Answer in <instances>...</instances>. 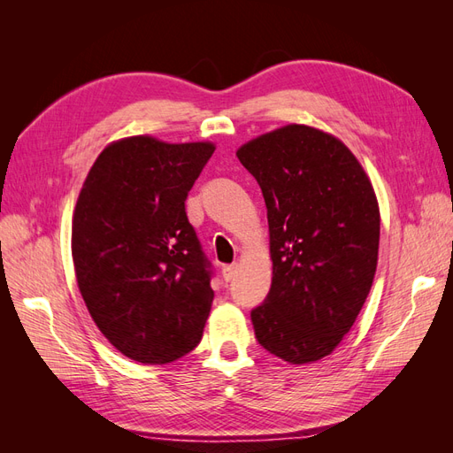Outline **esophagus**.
Here are the masks:
<instances>
[{
    "label": "esophagus",
    "instance_id": "esophagus-1",
    "mask_svg": "<svg viewBox=\"0 0 453 453\" xmlns=\"http://www.w3.org/2000/svg\"><path fill=\"white\" fill-rule=\"evenodd\" d=\"M236 270H238V266L236 265H232V266H225L223 268V280L225 281H232V280H234V276H236Z\"/></svg>",
    "mask_w": 453,
    "mask_h": 453
}]
</instances>
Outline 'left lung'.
<instances>
[{
	"label": "left lung",
	"mask_w": 453,
	"mask_h": 453,
	"mask_svg": "<svg viewBox=\"0 0 453 453\" xmlns=\"http://www.w3.org/2000/svg\"><path fill=\"white\" fill-rule=\"evenodd\" d=\"M236 155L268 210L272 285L251 311L258 344L291 365L331 355L374 281L380 205L361 162L336 135L287 125Z\"/></svg>",
	"instance_id": "obj_1"
}]
</instances>
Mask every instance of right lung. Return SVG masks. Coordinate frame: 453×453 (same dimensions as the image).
Masks as SVG:
<instances>
[{"label":"right lung","mask_w":453,"mask_h":453,"mask_svg":"<svg viewBox=\"0 0 453 453\" xmlns=\"http://www.w3.org/2000/svg\"><path fill=\"white\" fill-rule=\"evenodd\" d=\"M215 143L130 135L92 164L72 219L81 296L122 355L166 365L202 340L213 289L185 200Z\"/></svg>","instance_id":"add662e5"}]
</instances>
